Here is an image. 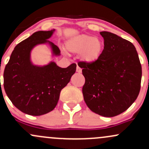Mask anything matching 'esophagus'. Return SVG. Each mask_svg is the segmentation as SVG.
Listing matches in <instances>:
<instances>
[{
	"mask_svg": "<svg viewBox=\"0 0 149 149\" xmlns=\"http://www.w3.org/2000/svg\"><path fill=\"white\" fill-rule=\"evenodd\" d=\"M76 71L78 73H81L82 72V69H81V68H80L79 66H77V68H76Z\"/></svg>",
	"mask_w": 149,
	"mask_h": 149,
	"instance_id": "obj_1",
	"label": "esophagus"
}]
</instances>
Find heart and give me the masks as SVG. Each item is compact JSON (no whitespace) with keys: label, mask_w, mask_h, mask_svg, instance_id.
Listing matches in <instances>:
<instances>
[{"label":"heart","mask_w":149,"mask_h":149,"mask_svg":"<svg viewBox=\"0 0 149 149\" xmlns=\"http://www.w3.org/2000/svg\"><path fill=\"white\" fill-rule=\"evenodd\" d=\"M70 52L80 53L83 61L92 63L99 59L103 49V43L99 39L88 35H80L72 38L66 43Z\"/></svg>","instance_id":"b5f03b06"}]
</instances>
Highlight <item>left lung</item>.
Masks as SVG:
<instances>
[{
	"mask_svg": "<svg viewBox=\"0 0 149 149\" xmlns=\"http://www.w3.org/2000/svg\"><path fill=\"white\" fill-rule=\"evenodd\" d=\"M100 34L104 47L99 59L78 64L85 79L83 95L87 106L95 113L113 117L127 110L137 98L141 65L131 42L111 32Z\"/></svg>",
	"mask_w": 149,
	"mask_h": 149,
	"instance_id": "1",
	"label": "left lung"
}]
</instances>
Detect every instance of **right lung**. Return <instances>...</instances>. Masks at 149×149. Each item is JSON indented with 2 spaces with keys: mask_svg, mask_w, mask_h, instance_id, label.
Wrapping results in <instances>:
<instances>
[{
  "mask_svg": "<svg viewBox=\"0 0 149 149\" xmlns=\"http://www.w3.org/2000/svg\"><path fill=\"white\" fill-rule=\"evenodd\" d=\"M53 31H39L17 44L12 52L3 73L5 91L15 107L24 113L41 116L57 106L61 90L69 83L76 72V64L61 68L54 62L43 67L33 66L30 52L37 44L45 43ZM53 52L59 47L49 42Z\"/></svg>",
  "mask_w": 149,
  "mask_h": 149,
  "instance_id": "add662e5",
  "label": "right lung"
}]
</instances>
